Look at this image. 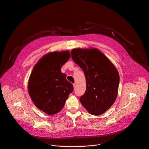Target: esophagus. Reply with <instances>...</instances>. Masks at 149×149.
Masks as SVG:
<instances>
[{
    "instance_id": "esophagus-1",
    "label": "esophagus",
    "mask_w": 149,
    "mask_h": 149,
    "mask_svg": "<svg viewBox=\"0 0 149 149\" xmlns=\"http://www.w3.org/2000/svg\"><path fill=\"white\" fill-rule=\"evenodd\" d=\"M73 87H74V89H76V85L74 84H73Z\"/></svg>"
}]
</instances>
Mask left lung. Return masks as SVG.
Listing matches in <instances>:
<instances>
[{
  "label": "left lung",
  "mask_w": 149,
  "mask_h": 149,
  "mask_svg": "<svg viewBox=\"0 0 149 149\" xmlns=\"http://www.w3.org/2000/svg\"><path fill=\"white\" fill-rule=\"evenodd\" d=\"M71 56L83 70L86 78V91L80 97V101L90 114L100 115L116 100L119 73L112 63L97 49H73Z\"/></svg>",
  "instance_id": "8db88e82"
}]
</instances>
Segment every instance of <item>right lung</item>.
<instances>
[{"label":"right lung","instance_id":"right-lung-1","mask_svg":"<svg viewBox=\"0 0 149 149\" xmlns=\"http://www.w3.org/2000/svg\"><path fill=\"white\" fill-rule=\"evenodd\" d=\"M70 56L68 51L50 52L37 63L30 74L29 95L38 109L50 115L61 110L73 91V85L61 72Z\"/></svg>","mask_w":149,"mask_h":149}]
</instances>
